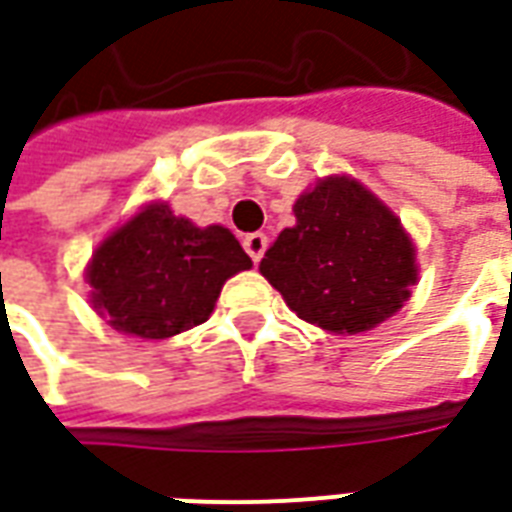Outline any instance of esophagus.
<instances>
[{"label":"esophagus","mask_w":512,"mask_h":512,"mask_svg":"<svg viewBox=\"0 0 512 512\" xmlns=\"http://www.w3.org/2000/svg\"><path fill=\"white\" fill-rule=\"evenodd\" d=\"M244 249H246V255L252 257L255 263H260V257L266 255V249H268L266 233H249V235H246Z\"/></svg>","instance_id":"34e87169"}]
</instances>
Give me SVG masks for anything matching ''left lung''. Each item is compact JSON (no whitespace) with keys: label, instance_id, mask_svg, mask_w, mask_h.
I'll list each match as a JSON object with an SVG mask.
<instances>
[{"label":"left lung","instance_id":"left-lung-1","mask_svg":"<svg viewBox=\"0 0 512 512\" xmlns=\"http://www.w3.org/2000/svg\"><path fill=\"white\" fill-rule=\"evenodd\" d=\"M296 224L260 260V274L301 321L359 334L392 318L417 282L414 244L359 180L334 175L301 194Z\"/></svg>","mask_w":512,"mask_h":512}]
</instances>
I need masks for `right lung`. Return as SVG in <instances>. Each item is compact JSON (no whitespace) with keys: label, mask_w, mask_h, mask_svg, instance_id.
<instances>
[{"label":"right lung","mask_w":512,"mask_h":512,"mask_svg":"<svg viewBox=\"0 0 512 512\" xmlns=\"http://www.w3.org/2000/svg\"><path fill=\"white\" fill-rule=\"evenodd\" d=\"M246 268L252 260L227 227H197L153 202L95 249L87 282L117 332L167 340L208 321L224 282Z\"/></svg>","instance_id":"obj_1"}]
</instances>
